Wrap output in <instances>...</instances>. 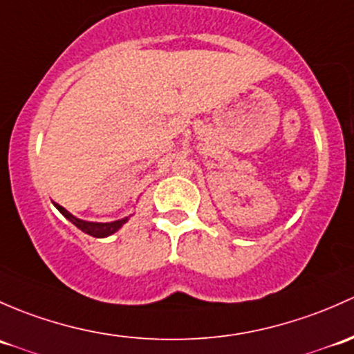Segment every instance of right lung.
I'll return each mask as SVG.
<instances>
[{"instance_id": "1", "label": "right lung", "mask_w": 354, "mask_h": 354, "mask_svg": "<svg viewBox=\"0 0 354 354\" xmlns=\"http://www.w3.org/2000/svg\"><path fill=\"white\" fill-rule=\"evenodd\" d=\"M54 206H56L57 209H59V213L63 214L66 220L71 221L75 227H78L80 230L88 233V235L97 236V239H104V236L112 235V233L118 232L119 228H121L122 225L127 221V218H124V220H118V221H111V223H95V221H85V220H80V218L73 216L69 211L64 209V207L59 206V204L54 203Z\"/></svg>"}]
</instances>
